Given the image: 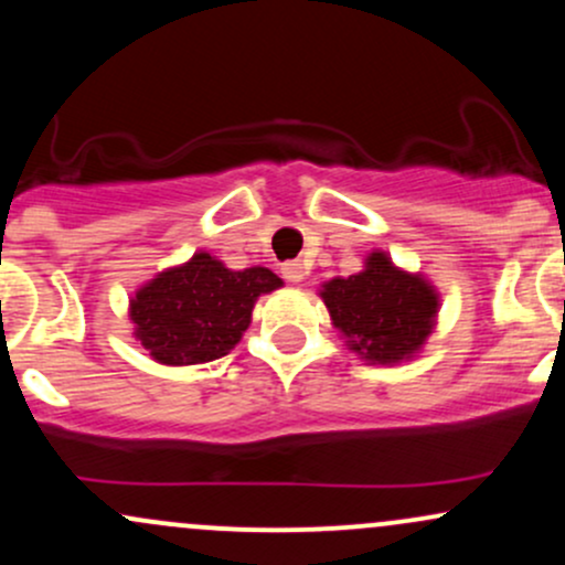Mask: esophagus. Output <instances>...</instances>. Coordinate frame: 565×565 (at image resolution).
<instances>
[{
  "label": "esophagus",
  "instance_id": "esophagus-1",
  "mask_svg": "<svg viewBox=\"0 0 565 565\" xmlns=\"http://www.w3.org/2000/svg\"><path fill=\"white\" fill-rule=\"evenodd\" d=\"M281 274H284V278H287L289 284H300L302 278H305V265L297 263V260L284 263V265H281Z\"/></svg>",
  "mask_w": 565,
  "mask_h": 565
}]
</instances>
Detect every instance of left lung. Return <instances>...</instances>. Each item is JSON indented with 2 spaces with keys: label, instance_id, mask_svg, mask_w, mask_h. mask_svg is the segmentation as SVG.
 <instances>
[{
  "label": "left lung",
  "instance_id": "left-lung-1",
  "mask_svg": "<svg viewBox=\"0 0 565 565\" xmlns=\"http://www.w3.org/2000/svg\"><path fill=\"white\" fill-rule=\"evenodd\" d=\"M319 297L345 348L372 366L414 361L438 327L436 284L395 265L385 249L369 252L359 274L323 281Z\"/></svg>",
  "mask_w": 565,
  "mask_h": 565
}]
</instances>
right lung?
Segmentation results:
<instances>
[{
    "mask_svg": "<svg viewBox=\"0 0 565 565\" xmlns=\"http://www.w3.org/2000/svg\"><path fill=\"white\" fill-rule=\"evenodd\" d=\"M270 268L233 270L206 249L148 278L129 297L132 337L161 366H193L228 355L263 295L281 289Z\"/></svg>",
    "mask_w": 565,
    "mask_h": 565,
    "instance_id": "right-lung-1",
    "label": "right lung"
}]
</instances>
